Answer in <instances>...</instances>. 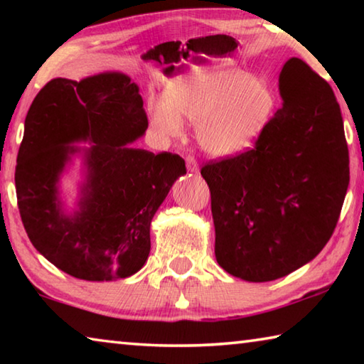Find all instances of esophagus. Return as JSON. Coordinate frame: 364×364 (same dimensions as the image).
<instances>
[{
    "mask_svg": "<svg viewBox=\"0 0 364 364\" xmlns=\"http://www.w3.org/2000/svg\"><path fill=\"white\" fill-rule=\"evenodd\" d=\"M186 167L189 171H193V173H196V171H199V164H197V160L194 156H188L186 157Z\"/></svg>",
    "mask_w": 364,
    "mask_h": 364,
    "instance_id": "34e87169",
    "label": "esophagus"
}]
</instances>
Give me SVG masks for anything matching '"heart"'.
Returning a JSON list of instances; mask_svg holds the SVG:
<instances>
[{"instance_id":"1","label":"heart","mask_w":364,"mask_h":364,"mask_svg":"<svg viewBox=\"0 0 364 364\" xmlns=\"http://www.w3.org/2000/svg\"><path fill=\"white\" fill-rule=\"evenodd\" d=\"M273 109V93L262 80L237 69H205L171 83L165 104L151 109V122L167 136L181 132V122L194 123L200 146L221 157L247 147Z\"/></svg>"}]
</instances>
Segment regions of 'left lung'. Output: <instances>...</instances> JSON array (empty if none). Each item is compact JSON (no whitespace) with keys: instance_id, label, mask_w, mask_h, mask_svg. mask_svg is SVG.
<instances>
[{"instance_id":"8db88e82","label":"left lung","mask_w":364,"mask_h":364,"mask_svg":"<svg viewBox=\"0 0 364 364\" xmlns=\"http://www.w3.org/2000/svg\"><path fill=\"white\" fill-rule=\"evenodd\" d=\"M279 91L282 109L254 147L200 168L212 197L217 262L252 282L282 278L323 250L350 181L343 120L329 83L292 58Z\"/></svg>"}]
</instances>
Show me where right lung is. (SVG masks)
<instances>
[{"mask_svg": "<svg viewBox=\"0 0 364 364\" xmlns=\"http://www.w3.org/2000/svg\"><path fill=\"white\" fill-rule=\"evenodd\" d=\"M138 86L123 73L82 82L53 78L30 106L17 154L16 194L33 247L78 279L128 278L151 252V220L176 178L186 173L178 154L134 149L147 130ZM90 139L89 180L80 212L65 218L55 184L70 142Z\"/></svg>", "mask_w": 364, "mask_h": 364, "instance_id": "1", "label": "right lung"}]
</instances>
